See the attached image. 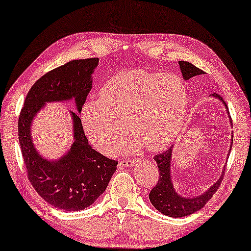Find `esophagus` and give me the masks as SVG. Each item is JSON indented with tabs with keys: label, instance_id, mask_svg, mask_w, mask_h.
I'll return each instance as SVG.
<instances>
[{
	"label": "esophagus",
	"instance_id": "1",
	"mask_svg": "<svg viewBox=\"0 0 251 251\" xmlns=\"http://www.w3.org/2000/svg\"><path fill=\"white\" fill-rule=\"evenodd\" d=\"M136 163L135 160H122L120 161V166L122 167H132Z\"/></svg>",
	"mask_w": 251,
	"mask_h": 251
}]
</instances>
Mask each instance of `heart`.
Wrapping results in <instances>:
<instances>
[{"instance_id":"1","label":"heart","mask_w":251,"mask_h":251,"mask_svg":"<svg viewBox=\"0 0 251 251\" xmlns=\"http://www.w3.org/2000/svg\"><path fill=\"white\" fill-rule=\"evenodd\" d=\"M188 94L176 74L130 70L104 84L100 99L85 102L81 121L88 139L108 152L125 133L135 138L115 147L114 153H132L144 144L152 151L167 147L179 132L186 115Z\"/></svg>"}]
</instances>
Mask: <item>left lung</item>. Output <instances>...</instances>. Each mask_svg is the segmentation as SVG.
Segmentation results:
<instances>
[{"instance_id":"obj_1","label":"left lung","mask_w":251,"mask_h":251,"mask_svg":"<svg viewBox=\"0 0 251 251\" xmlns=\"http://www.w3.org/2000/svg\"><path fill=\"white\" fill-rule=\"evenodd\" d=\"M179 67L183 74L184 80H190L193 76H200V75L204 74V72L194 66L193 64L188 63V61H179ZM214 97L216 99H219L225 106L226 113L229 115L227 105L223 100V98L217 94L210 95V97ZM229 125L232 126V120L229 119ZM233 143V135L231 137V146H229V152L232 149ZM173 151L174 145L168 149L166 152L157 154L154 156V161L157 163V168H159V181L153 190L150 193V201L151 203L154 205L156 210H159L161 214L169 216V217L178 218V217H185L191 214H194L198 210H200L205 205V203L210 200L212 195L216 193L218 187L221 186V183L224 178L225 167L223 168L222 175L219 176L218 180L211 185L207 191L203 192L201 195H197V197H184L180 195L176 191L174 186L173 178H171V160H173ZM228 159V155H227Z\"/></svg>"}]
</instances>
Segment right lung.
<instances>
[{"instance_id": "1", "label": "right lung", "mask_w": 251, "mask_h": 251, "mask_svg": "<svg viewBox=\"0 0 251 251\" xmlns=\"http://www.w3.org/2000/svg\"><path fill=\"white\" fill-rule=\"evenodd\" d=\"M98 58L71 60L39 78L26 96L18 121L19 144L27 176L48 203L67 211L90 207L104 193L118 162L89 145L78 114L92 88ZM74 100V143L59 159H46L33 145L31 123L48 102Z\"/></svg>"}]
</instances>
